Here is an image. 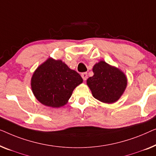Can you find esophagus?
Wrapping results in <instances>:
<instances>
[{"label":"esophagus","instance_id":"obj_1","mask_svg":"<svg viewBox=\"0 0 156 156\" xmlns=\"http://www.w3.org/2000/svg\"><path fill=\"white\" fill-rule=\"evenodd\" d=\"M81 76H82L83 80H86V79L87 78V73H83L82 74H81Z\"/></svg>","mask_w":156,"mask_h":156}]
</instances>
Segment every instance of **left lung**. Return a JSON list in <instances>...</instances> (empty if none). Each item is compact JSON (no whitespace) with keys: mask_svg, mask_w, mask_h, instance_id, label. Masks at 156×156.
<instances>
[{"mask_svg":"<svg viewBox=\"0 0 156 156\" xmlns=\"http://www.w3.org/2000/svg\"><path fill=\"white\" fill-rule=\"evenodd\" d=\"M93 71L94 75L87 78V85L93 97L107 104L119 100L127 86V78L124 72L105 61L96 63Z\"/></svg>","mask_w":156,"mask_h":156,"instance_id":"left-lung-1","label":"left lung"}]
</instances>
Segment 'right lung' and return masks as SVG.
<instances>
[{"instance_id": "add662e5", "label": "right lung", "mask_w": 156, "mask_h": 156, "mask_svg": "<svg viewBox=\"0 0 156 156\" xmlns=\"http://www.w3.org/2000/svg\"><path fill=\"white\" fill-rule=\"evenodd\" d=\"M83 81L80 74L64 62L49 57L34 71L31 88L39 102L58 108L67 104L73 90Z\"/></svg>"}]
</instances>
